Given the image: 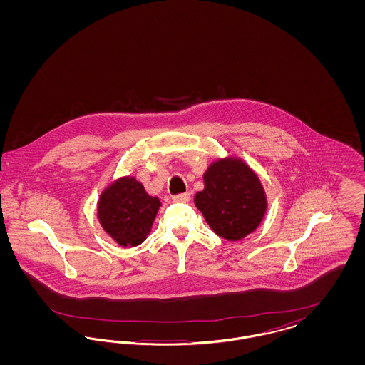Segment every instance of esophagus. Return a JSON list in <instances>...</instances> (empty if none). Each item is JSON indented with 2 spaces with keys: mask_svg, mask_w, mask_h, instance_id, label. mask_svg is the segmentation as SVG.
Here are the masks:
<instances>
[{
  "mask_svg": "<svg viewBox=\"0 0 365 365\" xmlns=\"http://www.w3.org/2000/svg\"><path fill=\"white\" fill-rule=\"evenodd\" d=\"M190 200V194L189 192H182V194H176L173 197L174 202H189Z\"/></svg>",
  "mask_w": 365,
  "mask_h": 365,
  "instance_id": "34e87169",
  "label": "esophagus"
}]
</instances>
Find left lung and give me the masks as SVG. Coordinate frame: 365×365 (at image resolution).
<instances>
[{"label": "left lung", "instance_id": "1", "mask_svg": "<svg viewBox=\"0 0 365 365\" xmlns=\"http://www.w3.org/2000/svg\"><path fill=\"white\" fill-rule=\"evenodd\" d=\"M204 183L194 202L219 237L238 241L259 227L267 209L265 192L259 178L241 160L213 163L204 174Z\"/></svg>", "mask_w": 365, "mask_h": 365}]
</instances>
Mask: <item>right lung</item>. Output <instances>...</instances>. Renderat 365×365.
Instances as JSON below:
<instances>
[{"label":"right lung","instance_id":"1","mask_svg":"<svg viewBox=\"0 0 365 365\" xmlns=\"http://www.w3.org/2000/svg\"><path fill=\"white\" fill-rule=\"evenodd\" d=\"M160 201L150 197L135 178H123L101 194L98 219L105 231L122 246L146 240Z\"/></svg>","mask_w":365,"mask_h":365}]
</instances>
